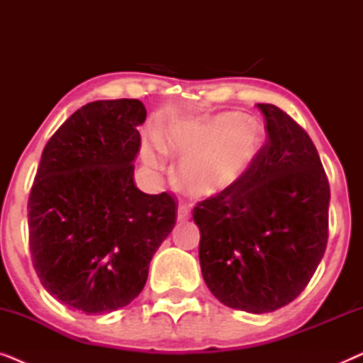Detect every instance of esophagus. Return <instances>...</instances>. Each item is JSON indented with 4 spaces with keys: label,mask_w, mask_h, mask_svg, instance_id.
Here are the masks:
<instances>
[{
    "label": "esophagus",
    "mask_w": 363,
    "mask_h": 363,
    "mask_svg": "<svg viewBox=\"0 0 363 363\" xmlns=\"http://www.w3.org/2000/svg\"><path fill=\"white\" fill-rule=\"evenodd\" d=\"M177 220L180 223H185V221L190 220V210H188V206L185 205V203H180V205H178Z\"/></svg>",
    "instance_id": "esophagus-1"
}]
</instances>
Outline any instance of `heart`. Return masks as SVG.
Returning <instances> with one entry per match:
<instances>
[{
    "label": "heart",
    "mask_w": 363,
    "mask_h": 363,
    "mask_svg": "<svg viewBox=\"0 0 363 363\" xmlns=\"http://www.w3.org/2000/svg\"><path fill=\"white\" fill-rule=\"evenodd\" d=\"M163 153L182 157L177 182L193 196H215L235 186L250 172L264 145V128L240 112L211 117H177L163 123L157 133ZM148 168L160 167L157 148H142Z\"/></svg>",
    "instance_id": "heart-1"
}]
</instances>
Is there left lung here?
Wrapping results in <instances>:
<instances>
[{
  "label": "left lung",
  "instance_id": "obj_1",
  "mask_svg": "<svg viewBox=\"0 0 363 363\" xmlns=\"http://www.w3.org/2000/svg\"><path fill=\"white\" fill-rule=\"evenodd\" d=\"M267 142L250 172L200 201V266L221 304L266 314L309 284L329 238L330 188L311 137L272 104H257Z\"/></svg>",
  "mask_w": 363,
  "mask_h": 363
}]
</instances>
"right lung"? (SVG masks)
I'll list each match as a JSON object with an SVG mask.
<instances>
[{"label":"right lung","mask_w":363,"mask_h":363,"mask_svg":"<svg viewBox=\"0 0 363 363\" xmlns=\"http://www.w3.org/2000/svg\"><path fill=\"white\" fill-rule=\"evenodd\" d=\"M145 117L137 99L86 104L43 150L28 201L29 250L44 289L71 309L108 314L130 304L175 226V200L133 182Z\"/></svg>","instance_id":"obj_1"}]
</instances>
